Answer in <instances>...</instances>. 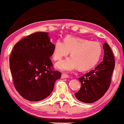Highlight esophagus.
Wrapping results in <instances>:
<instances>
[{
	"mask_svg": "<svg viewBox=\"0 0 124 124\" xmlns=\"http://www.w3.org/2000/svg\"><path fill=\"white\" fill-rule=\"evenodd\" d=\"M68 77H69V76L65 73H63L61 75V78H63V79H64V78H67Z\"/></svg>",
	"mask_w": 124,
	"mask_h": 124,
	"instance_id": "34e87169",
	"label": "esophagus"
}]
</instances>
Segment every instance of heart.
I'll return each mask as SVG.
<instances>
[{"mask_svg":"<svg viewBox=\"0 0 124 124\" xmlns=\"http://www.w3.org/2000/svg\"><path fill=\"white\" fill-rule=\"evenodd\" d=\"M70 52V58L63 60L56 65L62 71L77 69L88 70L97 64L101 57L102 47L97 41H92L84 38L67 36L63 42L58 39L54 43L53 58L59 61Z\"/></svg>","mask_w":124,"mask_h":124,"instance_id":"1","label":"heart"}]
</instances>
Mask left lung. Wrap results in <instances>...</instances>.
<instances>
[{
    "mask_svg": "<svg viewBox=\"0 0 124 124\" xmlns=\"http://www.w3.org/2000/svg\"><path fill=\"white\" fill-rule=\"evenodd\" d=\"M103 61L95 69L78 78L81 86L75 96L84 103H93L99 100L110 85L111 77L115 68L114 56L107 43L103 44Z\"/></svg>",
    "mask_w": 124,
    "mask_h": 124,
    "instance_id": "8db88e82",
    "label": "left lung"
}]
</instances>
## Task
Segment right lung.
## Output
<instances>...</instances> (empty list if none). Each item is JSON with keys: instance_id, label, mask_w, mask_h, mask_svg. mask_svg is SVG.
<instances>
[{"instance_id": "add662e5", "label": "right lung", "mask_w": 124, "mask_h": 124, "mask_svg": "<svg viewBox=\"0 0 124 124\" xmlns=\"http://www.w3.org/2000/svg\"><path fill=\"white\" fill-rule=\"evenodd\" d=\"M54 45L48 32H39L15 44L9 58L14 85L17 92L31 101L44 100L53 90L61 73L52 69L50 57Z\"/></svg>"}]
</instances>
